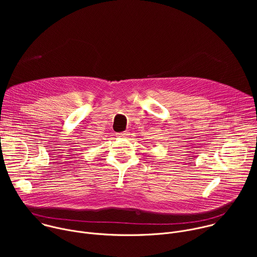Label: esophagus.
Wrapping results in <instances>:
<instances>
[{"label": "esophagus", "mask_w": 257, "mask_h": 257, "mask_svg": "<svg viewBox=\"0 0 257 257\" xmlns=\"http://www.w3.org/2000/svg\"><path fill=\"white\" fill-rule=\"evenodd\" d=\"M117 136H118V137H121V138H124V137H127V136H128V133H127V132L117 133Z\"/></svg>", "instance_id": "34e87169"}]
</instances>
